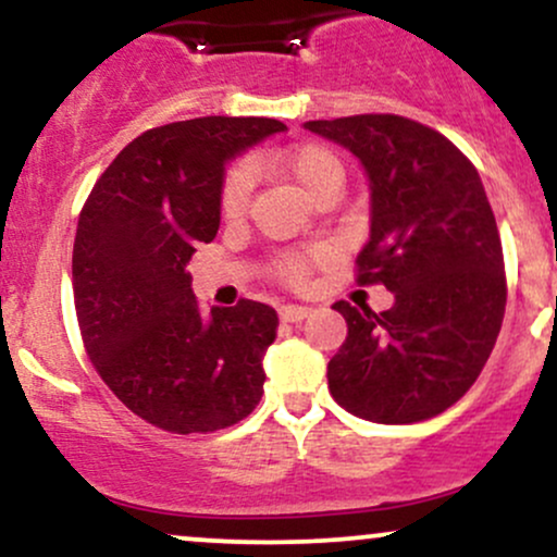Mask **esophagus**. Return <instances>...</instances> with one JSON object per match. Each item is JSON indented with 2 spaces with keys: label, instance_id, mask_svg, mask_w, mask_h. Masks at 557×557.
I'll return each mask as SVG.
<instances>
[{
  "label": "esophagus",
  "instance_id": "obj_1",
  "mask_svg": "<svg viewBox=\"0 0 557 557\" xmlns=\"http://www.w3.org/2000/svg\"><path fill=\"white\" fill-rule=\"evenodd\" d=\"M309 314H311L309 306H298V304L280 306V319H283V322H304Z\"/></svg>",
  "mask_w": 557,
  "mask_h": 557
}]
</instances>
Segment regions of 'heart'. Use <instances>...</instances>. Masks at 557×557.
<instances>
[{
    "mask_svg": "<svg viewBox=\"0 0 557 557\" xmlns=\"http://www.w3.org/2000/svg\"><path fill=\"white\" fill-rule=\"evenodd\" d=\"M277 170L300 190V196L309 201L322 190H335L341 188L343 183V164L341 159L332 154L330 149L317 144L296 146V149L283 151L277 159H274ZM253 188V172L246 164L235 168L227 175L225 190H222V212H225L227 220H238V216L246 212L248 196H251ZM311 261L306 257H285L280 259L277 274L290 285H300L306 280V272H309Z\"/></svg>",
    "mask_w": 557,
    "mask_h": 557,
    "instance_id": "obj_1",
    "label": "heart"
}]
</instances>
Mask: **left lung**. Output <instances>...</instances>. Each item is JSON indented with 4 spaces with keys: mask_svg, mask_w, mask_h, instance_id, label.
Segmentation results:
<instances>
[{
    "mask_svg": "<svg viewBox=\"0 0 557 557\" xmlns=\"http://www.w3.org/2000/svg\"><path fill=\"white\" fill-rule=\"evenodd\" d=\"M369 181V240L359 283H382L393 306L337 300L348 337L327 363L345 411L411 424L450 408L476 382L505 314V267L474 164L432 127L398 114L311 120Z\"/></svg>",
    "mask_w": 557,
    "mask_h": 557,
    "instance_id": "8db88e82",
    "label": "left lung"
}]
</instances>
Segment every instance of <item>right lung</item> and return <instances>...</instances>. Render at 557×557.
<instances>
[{"label":"right lung","instance_id":"right-lung-1","mask_svg":"<svg viewBox=\"0 0 557 557\" xmlns=\"http://www.w3.org/2000/svg\"><path fill=\"white\" fill-rule=\"evenodd\" d=\"M285 131L270 117L146 131L83 207L73 246L83 345L107 387L159 430L216 432L259 406L277 311L243 298L203 317L185 264L220 230L227 162Z\"/></svg>","mask_w":557,"mask_h":557}]
</instances>
